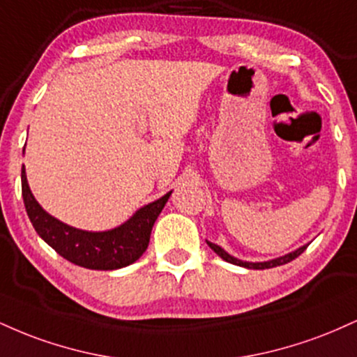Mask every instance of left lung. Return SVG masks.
I'll use <instances>...</instances> for the list:
<instances>
[{
	"label": "left lung",
	"instance_id": "obj_1",
	"mask_svg": "<svg viewBox=\"0 0 357 357\" xmlns=\"http://www.w3.org/2000/svg\"><path fill=\"white\" fill-rule=\"evenodd\" d=\"M206 243H208V247H210V248L213 250V252L216 253V255H220L221 258H223L225 261H228V264L240 265V267H245V268H253V270L272 268V267H278V265H285V264H289V261H292L294 258H297L298 255H301L302 252H304V250H305L307 247H309V245H304V247L297 248L296 252L287 253V255H284V257H278V258H275V260H268V261H257V264H253V261H241V260H238V258L231 257L230 253H227V252H225L223 248L218 247V245L211 243V241H208V240H206Z\"/></svg>",
	"mask_w": 357,
	"mask_h": 357
}]
</instances>
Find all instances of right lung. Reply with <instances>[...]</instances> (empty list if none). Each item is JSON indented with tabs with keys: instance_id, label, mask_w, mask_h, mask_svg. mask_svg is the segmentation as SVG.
<instances>
[{
	"instance_id": "1",
	"label": "right lung",
	"mask_w": 357,
	"mask_h": 357,
	"mask_svg": "<svg viewBox=\"0 0 357 357\" xmlns=\"http://www.w3.org/2000/svg\"><path fill=\"white\" fill-rule=\"evenodd\" d=\"M22 195L35 231L59 255L84 268L116 270L134 264L146 252L154 221L169 199L171 191L154 203L142 206L134 213L132 218L109 231L79 230L48 215L31 195L24 166L22 169Z\"/></svg>"
}]
</instances>
